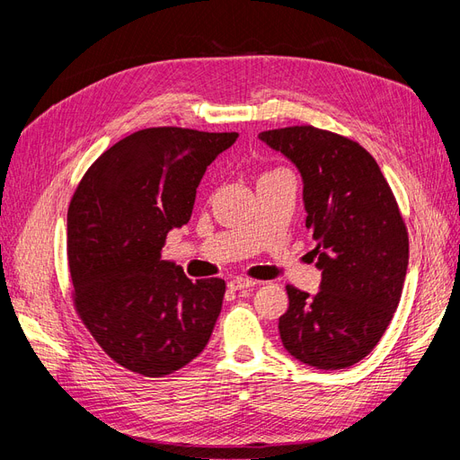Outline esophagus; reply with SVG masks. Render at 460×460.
<instances>
[{
  "instance_id": "obj_1",
  "label": "esophagus",
  "mask_w": 460,
  "mask_h": 460,
  "mask_svg": "<svg viewBox=\"0 0 460 460\" xmlns=\"http://www.w3.org/2000/svg\"><path fill=\"white\" fill-rule=\"evenodd\" d=\"M255 286H257V282H255V280H252V278H243V276H240V278H234V280H230V282H228V288H230L232 291H240V289L255 288Z\"/></svg>"
}]
</instances>
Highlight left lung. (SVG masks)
Here are the masks:
<instances>
[{
    "label": "left lung",
    "instance_id": "8db88e82",
    "mask_svg": "<svg viewBox=\"0 0 460 460\" xmlns=\"http://www.w3.org/2000/svg\"><path fill=\"white\" fill-rule=\"evenodd\" d=\"M303 176L323 270L316 296L286 286L282 343L301 363L340 370L365 358L394 318L409 267V232L378 163L349 137L311 124L259 134Z\"/></svg>",
    "mask_w": 460,
    "mask_h": 460
}]
</instances>
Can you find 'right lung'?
<instances>
[{
    "instance_id": "1",
    "label": "right lung",
    "mask_w": 460,
    "mask_h": 460,
    "mask_svg": "<svg viewBox=\"0 0 460 460\" xmlns=\"http://www.w3.org/2000/svg\"><path fill=\"white\" fill-rule=\"evenodd\" d=\"M235 132L137 130L97 157L68 205L66 257L76 314L117 365L163 378L211 338L226 284L191 282L161 259L188 225L201 178Z\"/></svg>"
}]
</instances>
